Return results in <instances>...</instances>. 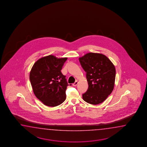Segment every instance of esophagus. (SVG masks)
I'll return each mask as SVG.
<instances>
[{"label": "esophagus", "mask_w": 147, "mask_h": 147, "mask_svg": "<svg viewBox=\"0 0 147 147\" xmlns=\"http://www.w3.org/2000/svg\"><path fill=\"white\" fill-rule=\"evenodd\" d=\"M78 80H76V81H75V83H74L73 84H72V85L74 86H76L77 84H78Z\"/></svg>", "instance_id": "34e87169"}]
</instances>
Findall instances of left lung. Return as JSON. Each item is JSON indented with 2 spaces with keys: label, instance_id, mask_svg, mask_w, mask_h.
Here are the masks:
<instances>
[{
  "label": "left lung",
  "instance_id": "left-lung-1",
  "mask_svg": "<svg viewBox=\"0 0 147 147\" xmlns=\"http://www.w3.org/2000/svg\"><path fill=\"white\" fill-rule=\"evenodd\" d=\"M86 72L87 91L82 94L84 101L91 105L102 103L114 88L116 69L113 63L101 53H90L79 58Z\"/></svg>",
  "mask_w": 147,
  "mask_h": 147
}]
</instances>
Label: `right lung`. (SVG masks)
<instances>
[{
  "label": "right lung",
  "mask_w": 147,
  "mask_h": 147,
  "mask_svg": "<svg viewBox=\"0 0 147 147\" xmlns=\"http://www.w3.org/2000/svg\"><path fill=\"white\" fill-rule=\"evenodd\" d=\"M67 59L49 55L38 60L31 68L29 79L34 93L46 106H57L66 99L69 84L61 70Z\"/></svg>",
  "instance_id": "1"
}]
</instances>
